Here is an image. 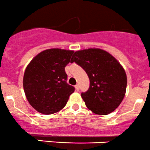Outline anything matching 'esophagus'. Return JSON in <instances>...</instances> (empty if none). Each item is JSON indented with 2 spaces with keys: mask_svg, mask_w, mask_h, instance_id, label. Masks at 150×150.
Here are the masks:
<instances>
[{
  "mask_svg": "<svg viewBox=\"0 0 150 150\" xmlns=\"http://www.w3.org/2000/svg\"><path fill=\"white\" fill-rule=\"evenodd\" d=\"M75 89H76V91H79V85H78V84H77V85H75Z\"/></svg>",
  "mask_w": 150,
  "mask_h": 150,
  "instance_id": "esophagus-1",
  "label": "esophagus"
}]
</instances>
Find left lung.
<instances>
[{"label": "left lung", "instance_id": "1", "mask_svg": "<svg viewBox=\"0 0 150 150\" xmlns=\"http://www.w3.org/2000/svg\"><path fill=\"white\" fill-rule=\"evenodd\" d=\"M70 62L81 67L89 78V88L81 93L86 107L100 115L114 111L127 87L125 71L118 61L105 50L89 48L75 52Z\"/></svg>", "mask_w": 150, "mask_h": 150}]
</instances>
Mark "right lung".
<instances>
[{
  "label": "right lung",
  "instance_id": "1",
  "mask_svg": "<svg viewBox=\"0 0 150 150\" xmlns=\"http://www.w3.org/2000/svg\"><path fill=\"white\" fill-rule=\"evenodd\" d=\"M72 50L59 48L44 50L35 56L26 67L23 88L30 105L43 114L62 110L75 87L67 83L65 67L69 63Z\"/></svg>",
  "mask_w": 150,
  "mask_h": 150
}]
</instances>
